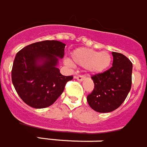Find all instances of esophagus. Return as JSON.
I'll return each mask as SVG.
<instances>
[{"instance_id":"obj_1","label":"esophagus","mask_w":147,"mask_h":147,"mask_svg":"<svg viewBox=\"0 0 147 147\" xmlns=\"http://www.w3.org/2000/svg\"><path fill=\"white\" fill-rule=\"evenodd\" d=\"M75 79L78 80V81H80V82H82V80H85V76H82V75H79V76H75Z\"/></svg>"}]
</instances>
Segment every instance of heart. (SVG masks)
<instances>
[{
	"label": "heart",
	"mask_w": 147,
	"mask_h": 147,
	"mask_svg": "<svg viewBox=\"0 0 147 147\" xmlns=\"http://www.w3.org/2000/svg\"><path fill=\"white\" fill-rule=\"evenodd\" d=\"M73 63L83 67H87L91 74H96L103 72L111 63V56L107 51L97 52L87 48H78L71 53ZM71 65V62L67 61Z\"/></svg>",
	"instance_id": "obj_1"
}]
</instances>
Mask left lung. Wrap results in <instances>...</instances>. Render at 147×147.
Instances as JSON below:
<instances>
[{
	"label": "left lung",
	"mask_w": 147,
	"mask_h": 147,
	"mask_svg": "<svg viewBox=\"0 0 147 147\" xmlns=\"http://www.w3.org/2000/svg\"><path fill=\"white\" fill-rule=\"evenodd\" d=\"M112 67L93 75L94 88L88 95L90 107L100 113L111 112L121 106L131 87L132 63L122 53L112 52Z\"/></svg>",
	"instance_id": "obj_1"
}]
</instances>
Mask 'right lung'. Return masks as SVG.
<instances>
[{"label": "right lung", "mask_w": 147, "mask_h": 147, "mask_svg": "<svg viewBox=\"0 0 147 147\" xmlns=\"http://www.w3.org/2000/svg\"><path fill=\"white\" fill-rule=\"evenodd\" d=\"M65 45L47 40L27 45L17 53L12 69L16 92L30 107L43 109L54 103L73 76L61 74L57 67Z\"/></svg>", "instance_id": "add662e5"}]
</instances>
